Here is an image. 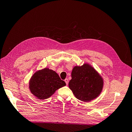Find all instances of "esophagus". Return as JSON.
Instances as JSON below:
<instances>
[{
    "label": "esophagus",
    "instance_id": "1",
    "mask_svg": "<svg viewBox=\"0 0 132 132\" xmlns=\"http://www.w3.org/2000/svg\"><path fill=\"white\" fill-rule=\"evenodd\" d=\"M64 81L65 82V83H66L67 85H68V82H69V80H68V79H65L64 80Z\"/></svg>",
    "mask_w": 132,
    "mask_h": 132
}]
</instances>
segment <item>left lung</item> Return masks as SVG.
Here are the masks:
<instances>
[{
	"instance_id": "obj_1",
	"label": "left lung",
	"mask_w": 132,
	"mask_h": 132,
	"mask_svg": "<svg viewBox=\"0 0 132 132\" xmlns=\"http://www.w3.org/2000/svg\"><path fill=\"white\" fill-rule=\"evenodd\" d=\"M103 86L102 78L89 64L73 68L69 87L79 100L87 102L97 97Z\"/></svg>"
}]
</instances>
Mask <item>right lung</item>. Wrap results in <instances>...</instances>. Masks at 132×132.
Wrapping results in <instances>:
<instances>
[{
  "label": "right lung",
  "mask_w": 132,
  "mask_h": 132,
  "mask_svg": "<svg viewBox=\"0 0 132 132\" xmlns=\"http://www.w3.org/2000/svg\"><path fill=\"white\" fill-rule=\"evenodd\" d=\"M65 85L55 71L47 68L37 71L29 82L31 93L40 100L49 98L57 90Z\"/></svg>",
  "instance_id": "right-lung-1"
}]
</instances>
